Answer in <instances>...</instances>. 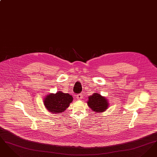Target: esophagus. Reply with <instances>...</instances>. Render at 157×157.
<instances>
[{
    "label": "esophagus",
    "instance_id": "esophagus-1",
    "mask_svg": "<svg viewBox=\"0 0 157 157\" xmlns=\"http://www.w3.org/2000/svg\"><path fill=\"white\" fill-rule=\"evenodd\" d=\"M82 95L81 94H78L77 95H76V98H77V99L78 100H81V99H82Z\"/></svg>",
    "mask_w": 157,
    "mask_h": 157
}]
</instances>
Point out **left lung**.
I'll return each instance as SVG.
<instances>
[{
	"label": "left lung",
	"instance_id": "8db88e82",
	"mask_svg": "<svg viewBox=\"0 0 157 157\" xmlns=\"http://www.w3.org/2000/svg\"><path fill=\"white\" fill-rule=\"evenodd\" d=\"M87 104L93 112L96 113L104 112L109 105L107 99L97 92L88 97Z\"/></svg>",
	"mask_w": 157,
	"mask_h": 157
}]
</instances>
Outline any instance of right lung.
<instances>
[{"instance_id": "add662e5", "label": "right lung", "mask_w": 157, "mask_h": 157, "mask_svg": "<svg viewBox=\"0 0 157 157\" xmlns=\"http://www.w3.org/2000/svg\"><path fill=\"white\" fill-rule=\"evenodd\" d=\"M73 101V97L69 94L58 91L56 94L50 93L44 100V104L48 112L61 113L64 112Z\"/></svg>"}]
</instances>
